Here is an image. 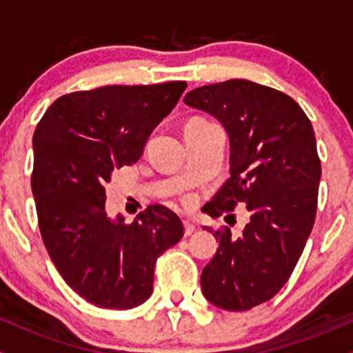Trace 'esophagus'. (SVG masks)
Segmentation results:
<instances>
[{"mask_svg": "<svg viewBox=\"0 0 353 353\" xmlns=\"http://www.w3.org/2000/svg\"><path fill=\"white\" fill-rule=\"evenodd\" d=\"M182 222H184V234H185V236H190V234H192L194 230H196V225H194L192 222L189 221V219H184V221H182Z\"/></svg>", "mask_w": 353, "mask_h": 353, "instance_id": "esophagus-1", "label": "esophagus"}]
</instances>
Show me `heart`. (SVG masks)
Wrapping results in <instances>:
<instances>
[{
  "mask_svg": "<svg viewBox=\"0 0 353 353\" xmlns=\"http://www.w3.org/2000/svg\"><path fill=\"white\" fill-rule=\"evenodd\" d=\"M209 125H214L212 123H209L208 119H202V117H192L189 119L184 125V131H190V129H202V128H209Z\"/></svg>",
  "mask_w": 353,
  "mask_h": 353,
  "instance_id": "b5f03b06",
  "label": "heart"
}]
</instances>
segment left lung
I'll return each mask as SVG.
<instances>
[{
    "label": "left lung",
    "instance_id": "obj_1",
    "mask_svg": "<svg viewBox=\"0 0 353 353\" xmlns=\"http://www.w3.org/2000/svg\"><path fill=\"white\" fill-rule=\"evenodd\" d=\"M184 103L229 136L230 177L205 212L245 204L250 214L239 237L214 232L219 247L202 269V294L224 310H249L285 285L314 228L322 174L314 128L290 96L245 79L192 89Z\"/></svg>",
    "mask_w": 353,
    "mask_h": 353
}]
</instances>
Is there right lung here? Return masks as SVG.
Masks as SVG:
<instances>
[{"instance_id": "right-lung-1", "label": "right lung", "mask_w": 353, "mask_h": 353, "mask_svg": "<svg viewBox=\"0 0 353 353\" xmlns=\"http://www.w3.org/2000/svg\"><path fill=\"white\" fill-rule=\"evenodd\" d=\"M185 88L171 81L71 92L36 125L31 189L43 242L64 282L101 309L148 301L157 257L184 236L181 219L159 204L131 224L108 216L104 185L114 169L139 161Z\"/></svg>"}]
</instances>
